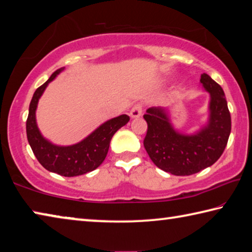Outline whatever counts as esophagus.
<instances>
[{
  "mask_svg": "<svg viewBox=\"0 0 252 252\" xmlns=\"http://www.w3.org/2000/svg\"><path fill=\"white\" fill-rule=\"evenodd\" d=\"M142 111H143L142 104L141 103H136L130 109L129 115H130L131 118H138V117H141V116H142Z\"/></svg>",
  "mask_w": 252,
  "mask_h": 252,
  "instance_id": "1",
  "label": "esophagus"
}]
</instances>
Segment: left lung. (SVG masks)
Segmentation results:
<instances>
[{
    "label": "left lung",
    "mask_w": 252,
    "mask_h": 252,
    "mask_svg": "<svg viewBox=\"0 0 252 252\" xmlns=\"http://www.w3.org/2000/svg\"><path fill=\"white\" fill-rule=\"evenodd\" d=\"M200 83L211 95L210 116L206 125L196 133L176 130L165 108H149L144 115L146 152L158 168L171 175L190 176L214 164L229 141L231 115L223 89L206 73L200 75Z\"/></svg>",
    "instance_id": "1"
}]
</instances>
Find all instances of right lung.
I'll list each match as a JSON object with an SVG mask.
<instances>
[{
	"label": "right lung",
	"mask_w": 252,
	"mask_h": 252,
	"mask_svg": "<svg viewBox=\"0 0 252 252\" xmlns=\"http://www.w3.org/2000/svg\"><path fill=\"white\" fill-rule=\"evenodd\" d=\"M63 69L64 67H62L54 72L49 79L34 91L26 124L27 137L34 157L46 170L64 177H75L94 171L102 163L107 157L114 134L129 122V117L127 115H121L109 119L76 144L59 146L50 143L42 136L38 128L36 109L48 83L52 82Z\"/></svg>",
	"instance_id": "add662e5"
}]
</instances>
